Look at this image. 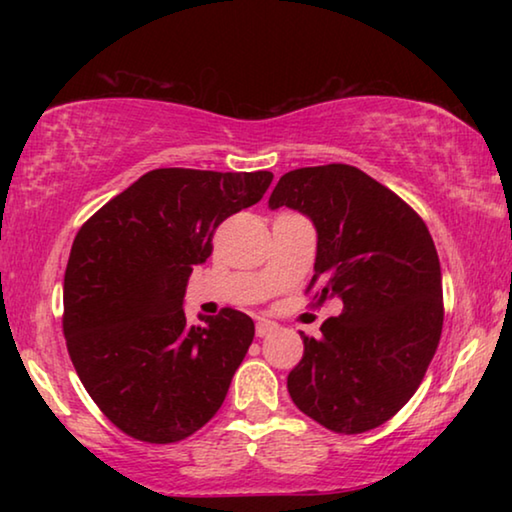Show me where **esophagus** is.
Returning <instances> with one entry per match:
<instances>
[{
  "label": "esophagus",
  "mask_w": 512,
  "mask_h": 512,
  "mask_svg": "<svg viewBox=\"0 0 512 512\" xmlns=\"http://www.w3.org/2000/svg\"><path fill=\"white\" fill-rule=\"evenodd\" d=\"M277 329V325L273 323V320H266V318H262L257 323V327H255V332H257V336H268V334H273Z\"/></svg>",
  "instance_id": "esophagus-1"
}]
</instances>
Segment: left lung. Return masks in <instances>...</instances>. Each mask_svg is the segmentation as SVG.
<instances>
[{
    "label": "left lung",
    "mask_w": 512,
    "mask_h": 512,
    "mask_svg": "<svg viewBox=\"0 0 512 512\" xmlns=\"http://www.w3.org/2000/svg\"><path fill=\"white\" fill-rule=\"evenodd\" d=\"M268 207L316 228V305L339 298L289 372L293 404L336 433L375 429L418 391L443 329V275L427 225L350 164L284 173Z\"/></svg>",
    "instance_id": "1"
}]
</instances>
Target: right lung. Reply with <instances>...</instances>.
<instances>
[{
    "instance_id": "right-lung-1",
    "label": "right lung",
    "mask_w": 512,
    "mask_h": 512,
    "mask_svg": "<svg viewBox=\"0 0 512 512\" xmlns=\"http://www.w3.org/2000/svg\"><path fill=\"white\" fill-rule=\"evenodd\" d=\"M271 183V171L153 169L76 235L63 284L67 350L94 404L128 436L178 443L221 409L255 325L235 309L189 325L185 291L216 225Z\"/></svg>"
}]
</instances>
